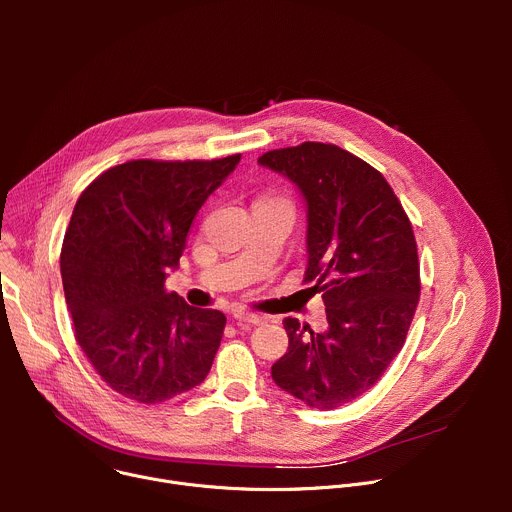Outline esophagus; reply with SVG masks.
<instances>
[{
    "instance_id": "1",
    "label": "esophagus",
    "mask_w": 512,
    "mask_h": 512,
    "mask_svg": "<svg viewBox=\"0 0 512 512\" xmlns=\"http://www.w3.org/2000/svg\"><path fill=\"white\" fill-rule=\"evenodd\" d=\"M233 318L237 320L239 326H257V324H263V322H265L263 316H257V314H253V312H243V310L233 312Z\"/></svg>"
}]
</instances>
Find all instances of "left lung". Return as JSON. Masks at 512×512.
<instances>
[{
    "label": "left lung",
    "instance_id": "1",
    "mask_svg": "<svg viewBox=\"0 0 512 512\" xmlns=\"http://www.w3.org/2000/svg\"><path fill=\"white\" fill-rule=\"evenodd\" d=\"M302 192L308 210L306 281L328 326L285 318L287 352L273 362L279 389L316 409L367 393L403 348L419 302L417 245L387 180L338 145L306 141L257 160Z\"/></svg>",
    "mask_w": 512,
    "mask_h": 512
}]
</instances>
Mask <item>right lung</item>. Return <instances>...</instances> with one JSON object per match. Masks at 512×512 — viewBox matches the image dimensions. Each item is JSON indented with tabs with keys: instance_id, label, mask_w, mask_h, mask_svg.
<instances>
[{
	"instance_id": "right-lung-1",
	"label": "right lung",
	"mask_w": 512,
	"mask_h": 512,
	"mask_svg": "<svg viewBox=\"0 0 512 512\" xmlns=\"http://www.w3.org/2000/svg\"><path fill=\"white\" fill-rule=\"evenodd\" d=\"M241 156L133 160L103 172L77 200L60 253L75 336L101 379L139 403L200 385L227 318L164 289L206 198Z\"/></svg>"
}]
</instances>
